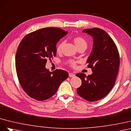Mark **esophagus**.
Returning <instances> with one entry per match:
<instances>
[{
    "label": "esophagus",
    "mask_w": 131,
    "mask_h": 131,
    "mask_svg": "<svg viewBox=\"0 0 131 131\" xmlns=\"http://www.w3.org/2000/svg\"><path fill=\"white\" fill-rule=\"evenodd\" d=\"M75 76V74L72 73H69V77H73Z\"/></svg>",
    "instance_id": "1"
}]
</instances>
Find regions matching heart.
Listing matches in <instances>:
<instances>
[{"label": "heart", "instance_id": "1", "mask_svg": "<svg viewBox=\"0 0 131 131\" xmlns=\"http://www.w3.org/2000/svg\"><path fill=\"white\" fill-rule=\"evenodd\" d=\"M73 42L74 43V44H75V46H76V47L77 48H79L82 47H85L87 48V41L83 38V37H74V38H73ZM63 44H64V42H62L60 43L58 45L57 48V51L58 53H60V52H61ZM70 64L72 66L74 67L76 65V62L71 61L70 62Z\"/></svg>", "mask_w": 131, "mask_h": 131}]
</instances>
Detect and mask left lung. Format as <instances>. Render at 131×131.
I'll use <instances>...</instances> for the list:
<instances>
[{"label":"left lung","mask_w":131,"mask_h":131,"mask_svg":"<svg viewBox=\"0 0 131 131\" xmlns=\"http://www.w3.org/2000/svg\"><path fill=\"white\" fill-rule=\"evenodd\" d=\"M82 32L92 37L93 46L87 61L92 74L86 76L79 73L82 84L77 89L78 94L89 102L103 98L113 88L119 65L118 51L114 40L103 29L87 28Z\"/></svg>","instance_id":"left-lung-1"}]
</instances>
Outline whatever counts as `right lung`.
I'll list each match as a JSON object with an SVG mask.
<instances>
[{"mask_svg":"<svg viewBox=\"0 0 131 131\" xmlns=\"http://www.w3.org/2000/svg\"><path fill=\"white\" fill-rule=\"evenodd\" d=\"M68 31L56 27L38 29L27 35L18 47L16 70L18 81L26 94L37 100L50 98L69 77L68 72L46 68L48 59L57 55V45Z\"/></svg>","mask_w":131,"mask_h":131,"instance_id":"right-lung-1","label":"right lung"}]
</instances>
